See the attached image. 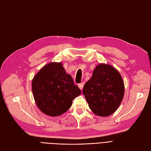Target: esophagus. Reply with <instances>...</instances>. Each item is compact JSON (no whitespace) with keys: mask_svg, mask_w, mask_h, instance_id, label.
Segmentation results:
<instances>
[{"mask_svg":"<svg viewBox=\"0 0 151 151\" xmlns=\"http://www.w3.org/2000/svg\"><path fill=\"white\" fill-rule=\"evenodd\" d=\"M84 82H83V83H81V84H79V89H80L81 90H83V87H84Z\"/></svg>","mask_w":151,"mask_h":151,"instance_id":"1","label":"esophagus"}]
</instances>
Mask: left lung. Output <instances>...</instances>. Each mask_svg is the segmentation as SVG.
Instances as JSON below:
<instances>
[{"mask_svg": "<svg viewBox=\"0 0 151 151\" xmlns=\"http://www.w3.org/2000/svg\"><path fill=\"white\" fill-rule=\"evenodd\" d=\"M124 83L118 71L110 65L100 63L84 86L83 94L94 114L108 116L118 109L124 96Z\"/></svg>", "mask_w": 151, "mask_h": 151, "instance_id": "obj_1", "label": "left lung"}]
</instances>
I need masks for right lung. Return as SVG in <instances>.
Returning <instances> with one entry per match:
<instances>
[{"label": "right lung", "mask_w": 151, "mask_h": 151, "mask_svg": "<svg viewBox=\"0 0 151 151\" xmlns=\"http://www.w3.org/2000/svg\"><path fill=\"white\" fill-rule=\"evenodd\" d=\"M32 91L38 108L50 116L65 113L81 93L61 62L49 63L41 68L32 81Z\"/></svg>", "instance_id": "add662e5"}]
</instances>
